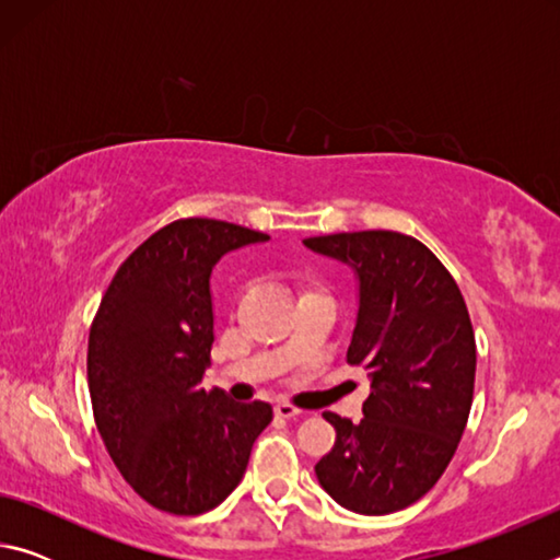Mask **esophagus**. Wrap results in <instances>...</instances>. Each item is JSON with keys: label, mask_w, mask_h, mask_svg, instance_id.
I'll return each instance as SVG.
<instances>
[{"label": "esophagus", "mask_w": 560, "mask_h": 560, "mask_svg": "<svg viewBox=\"0 0 560 560\" xmlns=\"http://www.w3.org/2000/svg\"><path fill=\"white\" fill-rule=\"evenodd\" d=\"M273 415L281 417V420H291V417H299V415H301V410H299V407H293V405L279 402L277 407H273Z\"/></svg>", "instance_id": "obj_1"}]
</instances>
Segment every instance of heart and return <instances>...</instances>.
<instances>
[{
  "mask_svg": "<svg viewBox=\"0 0 560 560\" xmlns=\"http://www.w3.org/2000/svg\"><path fill=\"white\" fill-rule=\"evenodd\" d=\"M306 293H314V291H311V289H306Z\"/></svg>",
  "mask_w": 560,
  "mask_h": 560,
  "instance_id": "1",
  "label": "heart"
}]
</instances>
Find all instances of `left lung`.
I'll return each mask as SVG.
<instances>
[{"label":"left lung","instance_id":"obj_1","mask_svg":"<svg viewBox=\"0 0 560 560\" xmlns=\"http://www.w3.org/2000/svg\"><path fill=\"white\" fill-rule=\"evenodd\" d=\"M348 264L358 316L346 360L368 371L363 420L324 412L336 444L318 485L355 514L383 516L438 485L467 428L477 343L452 273L415 236L387 230L303 240Z\"/></svg>","mask_w":560,"mask_h":560}]
</instances>
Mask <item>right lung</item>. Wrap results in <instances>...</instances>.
I'll list each match as a JSON object with an SVG mask.
<instances>
[{
  "instance_id": "right-lung-1",
  "label": "right lung",
  "mask_w": 560,
  "mask_h": 560,
  "mask_svg": "<svg viewBox=\"0 0 560 560\" xmlns=\"http://www.w3.org/2000/svg\"><path fill=\"white\" fill-rule=\"evenodd\" d=\"M240 224L189 217L120 264L89 336V390L103 444L150 506L205 514L240 485L271 405L205 390L214 343L212 269L267 242Z\"/></svg>"
}]
</instances>
